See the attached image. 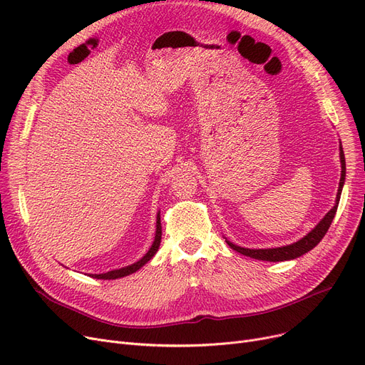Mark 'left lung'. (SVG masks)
<instances>
[{
  "label": "left lung",
  "instance_id": "1",
  "mask_svg": "<svg viewBox=\"0 0 365 365\" xmlns=\"http://www.w3.org/2000/svg\"><path fill=\"white\" fill-rule=\"evenodd\" d=\"M340 164H341V175H340V182H339V189H337V195H336V204L334 207L330 210V212L325 215L321 222L312 229V231L309 234H306L302 240L293 242V244H289V245H284V247H275V248H244V247H240V245H235L232 244L231 241H227L226 238V242L227 245L232 248V250L244 255V256H248V257H253V259H257V260H266V262H284V260H293L296 257H300L303 256L304 253L311 252L312 248L324 238V235L327 234L329 227L336 216V212H337V205H339V201H340V195H341V189H343V185H344V178H346V163H344V153H343V148H341V143H340Z\"/></svg>",
  "mask_w": 365,
  "mask_h": 365
}]
</instances>
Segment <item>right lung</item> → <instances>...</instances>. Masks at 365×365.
Segmentation results:
<instances>
[{"instance_id":"1","label":"right lung","mask_w":365,"mask_h":365,"mask_svg":"<svg viewBox=\"0 0 365 365\" xmlns=\"http://www.w3.org/2000/svg\"><path fill=\"white\" fill-rule=\"evenodd\" d=\"M161 235H163V231H161V217H160V213L157 215V231H155V240H153L150 248L148 250V253L138 262H134L133 264H128L125 267H120V269H113V271H109L106 274H90V277L96 278V279H117V278H123V277H127L130 274H134L136 271H139L140 267L143 264H146L153 256H155V253L158 252L160 248V242H161Z\"/></svg>"}]
</instances>
